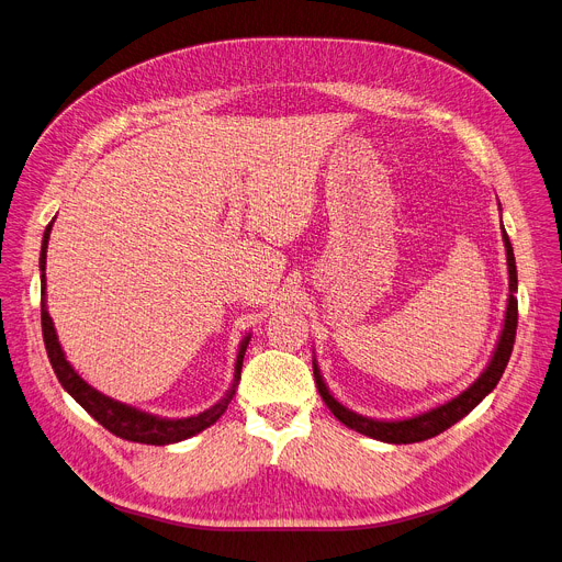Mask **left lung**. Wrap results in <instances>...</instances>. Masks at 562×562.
I'll use <instances>...</instances> for the list:
<instances>
[{"mask_svg": "<svg viewBox=\"0 0 562 562\" xmlns=\"http://www.w3.org/2000/svg\"><path fill=\"white\" fill-rule=\"evenodd\" d=\"M502 237H504V246H506V265H508V304H506V318H504V329L497 342V349L493 353V359L486 368V372L459 396H454L452 401L435 407L430 413H424L419 417L413 419H403V422H374L368 417L356 415L347 407H342L327 390V385L323 383L321 370L314 363V376H316V387L323 396V401L327 403L329 411L334 413V417L338 422H342L347 428L368 435L372 439L379 441H387V443H415V441H424L430 439L443 430H448L452 424H457L459 419H464L473 407L497 385V381L504 374V368L512 359L514 351V342H516V329H518V297L514 295L518 291V271H516V258H514V246L508 241V235L502 228Z\"/></svg>", "mask_w": 562, "mask_h": 562, "instance_id": "1", "label": "left lung"}]
</instances>
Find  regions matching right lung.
<instances>
[{
  "instance_id": "add662e5",
  "label": "right lung",
  "mask_w": 562,
  "mask_h": 562,
  "mask_svg": "<svg viewBox=\"0 0 562 562\" xmlns=\"http://www.w3.org/2000/svg\"><path fill=\"white\" fill-rule=\"evenodd\" d=\"M50 226H54V222H50L44 231V237H42V250H40V271H42V295H44V284H46V276H44V269H46V246H48V233H50ZM42 336H44V347H46V353H48V361H50V368H54L58 381L63 383V387L85 407V411L100 424L103 428H108L112 435L121 437V439H127V441H136V443H151V446H166V443H175V441H181V439H188L201 430L211 428L224 413L226 407L237 390V383H239V372H241V361H244V351H246V345H248V336L244 338L241 347H239V353H237V363H235V376H233V385L231 390L226 392V396L213 405L211 411L201 413L196 417H188V419H159V417H151V415H145L140 411H136V407H130L125 403H119L105 394H100L98 390H93L91 385H87L76 372L74 368L67 363L65 359V351L58 342V336H56V329H54V321H50L48 312H46V302L42 297Z\"/></svg>"
}]
</instances>
